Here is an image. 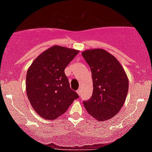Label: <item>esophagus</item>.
<instances>
[{"label":"esophagus","mask_w":152,"mask_h":152,"mask_svg":"<svg viewBox=\"0 0 152 152\" xmlns=\"http://www.w3.org/2000/svg\"><path fill=\"white\" fill-rule=\"evenodd\" d=\"M76 93H77V94L80 96V94H81V88H78V90L76 91Z\"/></svg>","instance_id":"1"}]
</instances>
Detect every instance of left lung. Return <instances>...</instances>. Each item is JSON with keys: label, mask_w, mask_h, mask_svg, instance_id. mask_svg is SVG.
<instances>
[{"label": "left lung", "mask_w": 152, "mask_h": 152, "mask_svg": "<svg viewBox=\"0 0 152 152\" xmlns=\"http://www.w3.org/2000/svg\"><path fill=\"white\" fill-rule=\"evenodd\" d=\"M82 56L90 66L94 85L92 96L83 102L84 107L97 120L107 121L123 106L128 78L117 58L104 49L84 51Z\"/></svg>", "instance_id": "1"}]
</instances>
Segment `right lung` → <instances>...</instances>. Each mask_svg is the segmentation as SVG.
<instances>
[{
    "mask_svg": "<svg viewBox=\"0 0 152 152\" xmlns=\"http://www.w3.org/2000/svg\"><path fill=\"white\" fill-rule=\"evenodd\" d=\"M78 51L53 46L32 62L26 76L27 98L38 115L54 120L68 110L78 95L70 88L64 69Z\"/></svg>",
    "mask_w": 152,
    "mask_h": 152,
    "instance_id": "1",
    "label": "right lung"
}]
</instances>
